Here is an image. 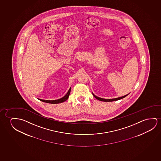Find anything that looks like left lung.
<instances>
[{
	"instance_id": "8db88e82",
	"label": "left lung",
	"mask_w": 161,
	"mask_h": 161,
	"mask_svg": "<svg viewBox=\"0 0 161 161\" xmlns=\"http://www.w3.org/2000/svg\"><path fill=\"white\" fill-rule=\"evenodd\" d=\"M92 95H93V96L95 97L96 99H97L98 100L101 101H104V102H111V101H117L119 100H120V99H122V98H124V97H125L126 96L128 95H126L124 96H122V97H118V98H112V99H105V98H100V97H97V96H96L93 93H92Z\"/></svg>"
}]
</instances>
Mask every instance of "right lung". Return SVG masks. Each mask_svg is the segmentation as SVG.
<instances>
[{
    "label": "right lung",
    "mask_w": 161,
    "mask_h": 161,
    "mask_svg": "<svg viewBox=\"0 0 161 161\" xmlns=\"http://www.w3.org/2000/svg\"><path fill=\"white\" fill-rule=\"evenodd\" d=\"M70 91H71V87L70 89L69 90L67 93L62 98L58 99V100H42V99H39L38 98L39 100L42 101V102H44V103H53V104H55V103H62L64 101H65L66 100H68V98L69 97L70 95Z\"/></svg>",
    "instance_id": "obj_1"
}]
</instances>
